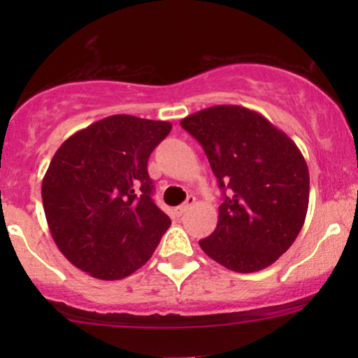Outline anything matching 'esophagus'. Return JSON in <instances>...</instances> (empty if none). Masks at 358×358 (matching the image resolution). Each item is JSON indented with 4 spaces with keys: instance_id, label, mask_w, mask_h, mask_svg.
Segmentation results:
<instances>
[{
    "instance_id": "obj_1",
    "label": "esophagus",
    "mask_w": 358,
    "mask_h": 358,
    "mask_svg": "<svg viewBox=\"0 0 358 358\" xmlns=\"http://www.w3.org/2000/svg\"><path fill=\"white\" fill-rule=\"evenodd\" d=\"M195 205V196L190 195L187 199V202H185L183 205H180V207H176V215H183V213H187L190 208Z\"/></svg>"
}]
</instances>
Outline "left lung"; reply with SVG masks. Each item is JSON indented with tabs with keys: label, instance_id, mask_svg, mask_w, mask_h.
Wrapping results in <instances>:
<instances>
[{
	"label": "left lung",
	"instance_id": "1",
	"mask_svg": "<svg viewBox=\"0 0 358 358\" xmlns=\"http://www.w3.org/2000/svg\"><path fill=\"white\" fill-rule=\"evenodd\" d=\"M203 148L222 190L219 222L199 242L236 273L276 262L296 241L310 200V173L294 141L242 106H213L182 119Z\"/></svg>",
	"mask_w": 358,
	"mask_h": 358
}]
</instances>
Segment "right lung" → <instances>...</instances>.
Returning <instances> with one entry per match:
<instances>
[{"label":"right lung","instance_id":"right-lung-1","mask_svg":"<svg viewBox=\"0 0 358 358\" xmlns=\"http://www.w3.org/2000/svg\"><path fill=\"white\" fill-rule=\"evenodd\" d=\"M171 124L127 114L65 139L42 182L43 210L57 248L76 268L104 281L146 264L170 217L151 199V151Z\"/></svg>","mask_w":358,"mask_h":358}]
</instances>
